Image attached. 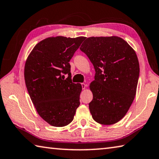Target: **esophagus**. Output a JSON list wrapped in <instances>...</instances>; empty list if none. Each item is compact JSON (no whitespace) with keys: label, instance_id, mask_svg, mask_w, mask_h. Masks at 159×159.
<instances>
[{"label":"esophagus","instance_id":"obj_1","mask_svg":"<svg viewBox=\"0 0 159 159\" xmlns=\"http://www.w3.org/2000/svg\"><path fill=\"white\" fill-rule=\"evenodd\" d=\"M82 87L83 89H85L87 88V84H85L84 83H82Z\"/></svg>","mask_w":159,"mask_h":159}]
</instances>
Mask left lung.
<instances>
[{"label":"left lung","mask_w":159,"mask_h":159,"mask_svg":"<svg viewBox=\"0 0 159 159\" xmlns=\"http://www.w3.org/2000/svg\"><path fill=\"white\" fill-rule=\"evenodd\" d=\"M80 49L96 71L89 86L93 119L103 125L117 123L129 111L137 90L140 66L135 52L117 36L88 38Z\"/></svg>","instance_id":"obj_1"}]
</instances>
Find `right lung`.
Wrapping results in <instances>:
<instances>
[{"mask_svg":"<svg viewBox=\"0 0 159 159\" xmlns=\"http://www.w3.org/2000/svg\"><path fill=\"white\" fill-rule=\"evenodd\" d=\"M85 37H49L33 47L24 67L25 83L38 115L51 126L73 120L82 87L72 83L69 61ZM69 77L65 78L64 74Z\"/></svg>","mask_w":159,"mask_h":159,"instance_id":"1","label":"right lung"}]
</instances>
